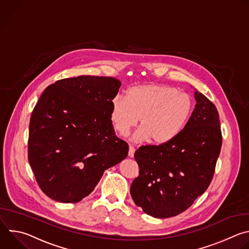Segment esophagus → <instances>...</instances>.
<instances>
[{"instance_id":"34e87169","label":"esophagus","mask_w":249,"mask_h":249,"mask_svg":"<svg viewBox=\"0 0 249 249\" xmlns=\"http://www.w3.org/2000/svg\"><path fill=\"white\" fill-rule=\"evenodd\" d=\"M134 154H135V148L132 147V146H129V153H128V156L130 158H133L134 157Z\"/></svg>"}]
</instances>
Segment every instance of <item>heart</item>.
I'll use <instances>...</instances> for the list:
<instances>
[{
    "instance_id": "1",
    "label": "heart",
    "mask_w": 249,
    "mask_h": 249,
    "mask_svg": "<svg viewBox=\"0 0 249 249\" xmlns=\"http://www.w3.org/2000/svg\"><path fill=\"white\" fill-rule=\"evenodd\" d=\"M192 110L193 99L188 93L163 85H140L129 89L127 97H113L110 120L114 130L125 137L140 118L135 140L150 139L154 145H164L182 132Z\"/></svg>"
}]
</instances>
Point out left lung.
I'll return each mask as SVG.
<instances>
[{"label": "left lung", "instance_id": "8db88e82", "mask_svg": "<svg viewBox=\"0 0 249 249\" xmlns=\"http://www.w3.org/2000/svg\"><path fill=\"white\" fill-rule=\"evenodd\" d=\"M195 108L182 132L164 145L141 146L135 152L139 175L130 193L146 214L171 218L186 211L209 187L222 148L215 104L195 92Z\"/></svg>", "mask_w": 249, "mask_h": 249}]
</instances>
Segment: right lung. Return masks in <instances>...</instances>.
<instances>
[{"instance_id": "right-lung-1", "label": "right lung", "mask_w": 249, "mask_h": 249, "mask_svg": "<svg viewBox=\"0 0 249 249\" xmlns=\"http://www.w3.org/2000/svg\"><path fill=\"white\" fill-rule=\"evenodd\" d=\"M120 81L80 76L48 86L29 122L28 161L40 189L62 203H78L90 194L105 169L128 155L115 135L111 101Z\"/></svg>"}]
</instances>
